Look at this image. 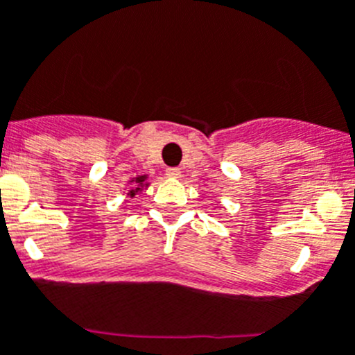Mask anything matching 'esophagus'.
I'll return each mask as SVG.
<instances>
[{"instance_id": "obj_1", "label": "esophagus", "mask_w": 355, "mask_h": 355, "mask_svg": "<svg viewBox=\"0 0 355 355\" xmlns=\"http://www.w3.org/2000/svg\"><path fill=\"white\" fill-rule=\"evenodd\" d=\"M167 175H168V178H180L181 171H180V168L171 167V168H167Z\"/></svg>"}]
</instances>
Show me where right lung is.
<instances>
[{"mask_svg": "<svg viewBox=\"0 0 355 355\" xmlns=\"http://www.w3.org/2000/svg\"><path fill=\"white\" fill-rule=\"evenodd\" d=\"M142 181H144V178H137V183H142ZM137 190H141V188H135V190H132L130 191V195H135V191Z\"/></svg>", "mask_w": 355, "mask_h": 355, "instance_id": "right-lung-1", "label": "right lung"}]
</instances>
